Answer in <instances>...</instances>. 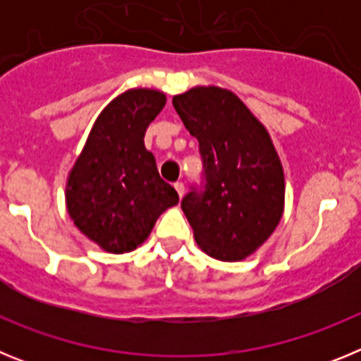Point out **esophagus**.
<instances>
[{"instance_id":"obj_1","label":"esophagus","mask_w":361,"mask_h":361,"mask_svg":"<svg viewBox=\"0 0 361 361\" xmlns=\"http://www.w3.org/2000/svg\"><path fill=\"white\" fill-rule=\"evenodd\" d=\"M173 186H175V190H177L178 197H180V199H183V197H184V184H183V183H175Z\"/></svg>"}]
</instances>
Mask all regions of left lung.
Masks as SVG:
<instances>
[{
	"label": "left lung",
	"mask_w": 361,
	"mask_h": 361,
	"mask_svg": "<svg viewBox=\"0 0 361 361\" xmlns=\"http://www.w3.org/2000/svg\"><path fill=\"white\" fill-rule=\"evenodd\" d=\"M173 106L204 161L206 190L190 191L180 202L195 242L216 260H244L283 215V168L269 132L220 86H193L175 95Z\"/></svg>",
	"instance_id": "8db88e82"
}]
</instances>
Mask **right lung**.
Returning <instances> with one entry per match:
<instances>
[{
	"label": "right lung",
	"instance_id": "obj_1",
	"mask_svg": "<svg viewBox=\"0 0 361 361\" xmlns=\"http://www.w3.org/2000/svg\"><path fill=\"white\" fill-rule=\"evenodd\" d=\"M166 94L130 88L104 106L66 177V209L86 238L106 253L133 251L166 209L178 202L159 177L145 133Z\"/></svg>",
	"mask_w": 361,
	"mask_h": 361
}]
</instances>
